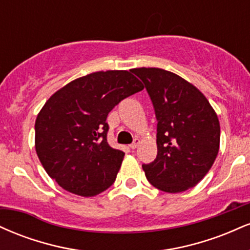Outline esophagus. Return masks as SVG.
<instances>
[{
	"label": "esophagus",
	"instance_id": "1",
	"mask_svg": "<svg viewBox=\"0 0 250 250\" xmlns=\"http://www.w3.org/2000/svg\"><path fill=\"white\" fill-rule=\"evenodd\" d=\"M139 145H140V139H135L134 142L131 143V145L129 146V147H130L131 149H136L137 147H139Z\"/></svg>",
	"mask_w": 250,
	"mask_h": 250
}]
</instances>
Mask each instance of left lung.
<instances>
[{"instance_id":"1","label":"left lung","mask_w":250,"mask_h":250,"mask_svg":"<svg viewBox=\"0 0 250 250\" xmlns=\"http://www.w3.org/2000/svg\"><path fill=\"white\" fill-rule=\"evenodd\" d=\"M145 83L157 120V156L143 165L155 188L181 193L195 187L220 149V122L206 96L190 82L160 68L131 70Z\"/></svg>"}]
</instances>
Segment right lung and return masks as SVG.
<instances>
[{
    "mask_svg": "<svg viewBox=\"0 0 250 250\" xmlns=\"http://www.w3.org/2000/svg\"><path fill=\"white\" fill-rule=\"evenodd\" d=\"M131 70L79 77L54 93L40 110L36 154L47 174L64 190L95 196L115 181L125 153L108 145L105 120L123 99L145 88Z\"/></svg>",
    "mask_w": 250,
    "mask_h": 250,
    "instance_id": "right-lung-1",
    "label": "right lung"
}]
</instances>
